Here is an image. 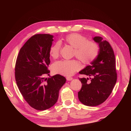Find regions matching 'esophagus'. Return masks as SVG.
Masks as SVG:
<instances>
[{
	"label": "esophagus",
	"mask_w": 131,
	"mask_h": 131,
	"mask_svg": "<svg viewBox=\"0 0 131 131\" xmlns=\"http://www.w3.org/2000/svg\"><path fill=\"white\" fill-rule=\"evenodd\" d=\"M73 78L72 77H66V80H68V81H70V80H73Z\"/></svg>",
	"instance_id": "obj_1"
}]
</instances>
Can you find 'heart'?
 <instances>
[{
  "instance_id": "obj_1",
  "label": "heart",
  "mask_w": 131,
  "mask_h": 131,
  "mask_svg": "<svg viewBox=\"0 0 131 131\" xmlns=\"http://www.w3.org/2000/svg\"><path fill=\"white\" fill-rule=\"evenodd\" d=\"M64 42L74 48V55L85 65H88L95 59L99 54L100 47L98 43L93 41H87V38L79 34L66 35L61 42ZM56 42L49 49V54L53 58L60 55L61 43ZM80 68V64L77 60H60L56 61L52 66V70L55 74L65 76H71Z\"/></svg>"
}]
</instances>
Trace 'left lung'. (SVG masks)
Instances as JSON below:
<instances>
[{
  "label": "left lung",
  "instance_id": "obj_1",
  "mask_svg": "<svg viewBox=\"0 0 131 131\" xmlns=\"http://www.w3.org/2000/svg\"><path fill=\"white\" fill-rule=\"evenodd\" d=\"M99 44L100 51L97 57L79 72L91 77L79 78L82 88L78 94L79 101L88 106H95L106 101L114 87L117 79L115 58L112 47L100 37L93 38Z\"/></svg>",
  "mask_w": 131,
  "mask_h": 131
}]
</instances>
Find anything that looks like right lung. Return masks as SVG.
Here are the masks:
<instances>
[{
  "label": "right lung",
  "instance_id": "obj_1",
  "mask_svg": "<svg viewBox=\"0 0 131 131\" xmlns=\"http://www.w3.org/2000/svg\"><path fill=\"white\" fill-rule=\"evenodd\" d=\"M53 36L36 34L25 43L19 50L15 65V79L19 91L32 108L45 110L57 101L59 91L66 78L59 74L45 79L49 75V49Z\"/></svg>",
  "mask_w": 131,
  "mask_h": 131
}]
</instances>
